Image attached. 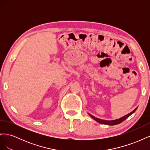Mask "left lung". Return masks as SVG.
<instances>
[{
	"label": "left lung",
	"mask_w": 150,
	"mask_h": 150,
	"mask_svg": "<svg viewBox=\"0 0 150 150\" xmlns=\"http://www.w3.org/2000/svg\"><path fill=\"white\" fill-rule=\"evenodd\" d=\"M137 108H135L134 110L132 111L130 113H129V114L126 115L124 116H122L121 117H120V118L119 119H117V120H101V119H99V118H97V117L93 116V115H91V114H89V113H88L89 115L92 117V118L93 120H94L96 121H97L98 122H99V123H101V124H103V125H111V126H112V125H118L120 123H121V122H122L123 121H125L126 119L128 118V117L131 116V115L133 114V113H134L135 112V111L137 110Z\"/></svg>",
	"instance_id": "1"
}]
</instances>
